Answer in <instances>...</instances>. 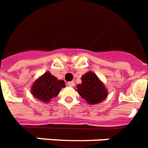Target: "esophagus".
<instances>
[{"instance_id": "esophagus-1", "label": "esophagus", "mask_w": 148, "mask_h": 148, "mask_svg": "<svg viewBox=\"0 0 148 148\" xmlns=\"http://www.w3.org/2000/svg\"><path fill=\"white\" fill-rule=\"evenodd\" d=\"M67 85H68L70 87H73L74 85V82H68Z\"/></svg>"}]
</instances>
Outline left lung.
<instances>
[{"label": "left lung", "instance_id": "left-lung-1", "mask_svg": "<svg viewBox=\"0 0 148 148\" xmlns=\"http://www.w3.org/2000/svg\"><path fill=\"white\" fill-rule=\"evenodd\" d=\"M81 80L82 83L77 85V92L88 104H98L108 97L106 86L92 71L85 73Z\"/></svg>", "mask_w": 148, "mask_h": 148}]
</instances>
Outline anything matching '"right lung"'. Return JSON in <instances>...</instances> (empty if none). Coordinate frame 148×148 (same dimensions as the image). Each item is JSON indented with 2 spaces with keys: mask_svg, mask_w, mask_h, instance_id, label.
I'll return each mask as SVG.
<instances>
[{
  "mask_svg": "<svg viewBox=\"0 0 148 148\" xmlns=\"http://www.w3.org/2000/svg\"><path fill=\"white\" fill-rule=\"evenodd\" d=\"M64 81L58 80L54 75L47 71L35 80L30 92L33 96L45 103H49L52 98L59 95L60 90L65 88Z\"/></svg>",
  "mask_w": 148,
  "mask_h": 148,
  "instance_id": "1",
  "label": "right lung"
}]
</instances>
